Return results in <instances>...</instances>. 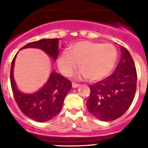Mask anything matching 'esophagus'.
Segmentation results:
<instances>
[{"label":"esophagus","mask_w":148,"mask_h":148,"mask_svg":"<svg viewBox=\"0 0 148 148\" xmlns=\"http://www.w3.org/2000/svg\"><path fill=\"white\" fill-rule=\"evenodd\" d=\"M72 87H73V88H76V87H80V84H76L73 82V83H72Z\"/></svg>","instance_id":"obj_1"}]
</instances>
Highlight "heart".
<instances>
[{
    "label": "heart",
    "instance_id": "heart-1",
    "mask_svg": "<svg viewBox=\"0 0 148 148\" xmlns=\"http://www.w3.org/2000/svg\"><path fill=\"white\" fill-rule=\"evenodd\" d=\"M116 58L117 53L112 44L84 40L73 44L70 50L63 51L58 63L60 70L66 76H70L79 64L82 70L78 77L95 82L109 74Z\"/></svg>",
    "mask_w": 148,
    "mask_h": 148
}]
</instances>
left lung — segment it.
<instances>
[{
    "instance_id": "8db88e82",
    "label": "left lung",
    "mask_w": 148,
    "mask_h": 148,
    "mask_svg": "<svg viewBox=\"0 0 148 148\" xmlns=\"http://www.w3.org/2000/svg\"><path fill=\"white\" fill-rule=\"evenodd\" d=\"M121 57L113 74L90 85L87 110L101 121L121 117L129 109L136 90L137 73L131 55L120 45Z\"/></svg>"
}]
</instances>
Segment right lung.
<instances>
[{"instance_id": "1", "label": "right lung", "mask_w": 148, "mask_h": 148, "mask_svg": "<svg viewBox=\"0 0 148 148\" xmlns=\"http://www.w3.org/2000/svg\"><path fill=\"white\" fill-rule=\"evenodd\" d=\"M58 40L59 38L42 39L29 43L21 49L25 48L40 49L56 61L59 52ZM16 55L12 61L10 82L13 95L18 108L23 114L34 121L45 122L52 119L61 110L65 96L71 90V82L63 75L53 72L47 83L37 92L22 93L18 91L13 78V67Z\"/></svg>"}]
</instances>
